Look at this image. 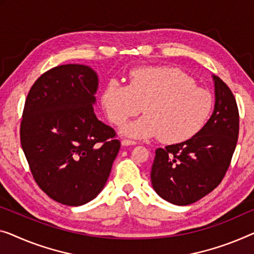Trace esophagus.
I'll return each instance as SVG.
<instances>
[{
	"label": "esophagus",
	"instance_id": "esophagus-1",
	"mask_svg": "<svg viewBox=\"0 0 254 254\" xmlns=\"http://www.w3.org/2000/svg\"><path fill=\"white\" fill-rule=\"evenodd\" d=\"M135 141L133 140H130V139H123L122 140V146H131V145H135Z\"/></svg>",
	"mask_w": 254,
	"mask_h": 254
}]
</instances>
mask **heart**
I'll use <instances>...</instances> for the list:
<instances>
[{
  "label": "heart",
  "mask_w": 254,
  "mask_h": 254,
  "mask_svg": "<svg viewBox=\"0 0 254 254\" xmlns=\"http://www.w3.org/2000/svg\"><path fill=\"white\" fill-rule=\"evenodd\" d=\"M108 119L120 126L141 113L146 115L127 124L123 133L133 138L158 135L165 143H181L195 137L205 126L213 108L209 91L180 69L171 67L139 68L128 85L109 82L101 96Z\"/></svg>",
  "instance_id": "b5f03b06"
}]
</instances>
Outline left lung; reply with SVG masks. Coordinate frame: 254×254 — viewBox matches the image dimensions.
Returning a JSON list of instances; mask_svg holds the SVG:
<instances>
[{"mask_svg": "<svg viewBox=\"0 0 254 254\" xmlns=\"http://www.w3.org/2000/svg\"><path fill=\"white\" fill-rule=\"evenodd\" d=\"M214 111L195 137L157 148L151 166L154 190L176 205H188L221 183L236 148L240 115L235 97L215 75Z\"/></svg>", "mask_w": 254, "mask_h": 254, "instance_id": "8db88e82", "label": "left lung"}]
</instances>
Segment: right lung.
<instances>
[{
    "instance_id": "obj_1",
    "label": "right lung",
    "mask_w": 254,
    "mask_h": 254,
    "mask_svg": "<svg viewBox=\"0 0 254 254\" xmlns=\"http://www.w3.org/2000/svg\"><path fill=\"white\" fill-rule=\"evenodd\" d=\"M98 75L77 64L36 79L26 98L20 141L30 172L49 197L65 205L90 202L103 190L121 142L93 112Z\"/></svg>"
}]
</instances>
